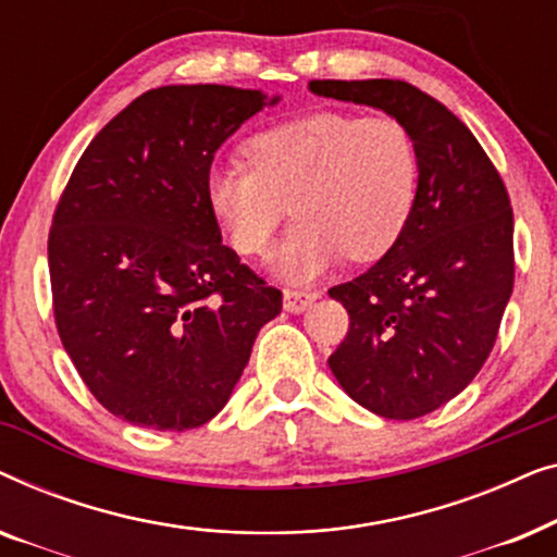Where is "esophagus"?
<instances>
[{
	"instance_id": "1",
	"label": "esophagus",
	"mask_w": 557,
	"mask_h": 557,
	"mask_svg": "<svg viewBox=\"0 0 557 557\" xmlns=\"http://www.w3.org/2000/svg\"><path fill=\"white\" fill-rule=\"evenodd\" d=\"M317 299V294L309 292H296V288H284V309L292 314H301L304 309L311 307V301Z\"/></svg>"
}]
</instances>
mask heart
<instances>
[{"instance_id": "1", "label": "heart", "mask_w": 557, "mask_h": 557, "mask_svg": "<svg viewBox=\"0 0 557 557\" xmlns=\"http://www.w3.org/2000/svg\"><path fill=\"white\" fill-rule=\"evenodd\" d=\"M246 159L210 166V212L248 258L269 253L292 212L296 225L273 269L294 284L317 278L345 253L360 263L385 256L416 200V144L387 113L319 111L284 121L250 136Z\"/></svg>"}]
</instances>
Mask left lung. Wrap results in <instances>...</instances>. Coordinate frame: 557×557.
I'll use <instances>...</instances> for the list:
<instances>
[{
    "mask_svg": "<svg viewBox=\"0 0 557 557\" xmlns=\"http://www.w3.org/2000/svg\"><path fill=\"white\" fill-rule=\"evenodd\" d=\"M334 101L372 106L408 128L418 187L408 223L380 261L330 288L349 332L330 370L349 398L410 421L456 398L490 357L512 296V208L474 134L403 81H311Z\"/></svg>",
    "mask_w": 557,
    "mask_h": 557,
    "instance_id": "1",
    "label": "left lung"
}]
</instances>
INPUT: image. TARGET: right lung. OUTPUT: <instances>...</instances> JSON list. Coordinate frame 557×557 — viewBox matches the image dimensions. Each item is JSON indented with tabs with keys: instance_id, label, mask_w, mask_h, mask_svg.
<instances>
[{
	"instance_id": "right-lung-1",
	"label": "right lung",
	"mask_w": 557,
	"mask_h": 557,
	"mask_svg": "<svg viewBox=\"0 0 557 557\" xmlns=\"http://www.w3.org/2000/svg\"><path fill=\"white\" fill-rule=\"evenodd\" d=\"M278 96L162 86L128 103L83 151L48 240L65 352L121 421L187 431L215 418L281 311L223 246L205 177L227 136Z\"/></svg>"
}]
</instances>
